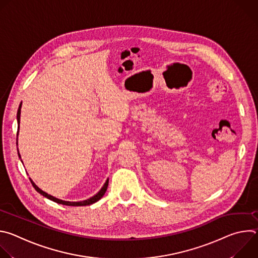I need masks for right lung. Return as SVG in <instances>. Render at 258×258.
<instances>
[{
  "label": "right lung",
  "instance_id": "right-lung-1",
  "mask_svg": "<svg viewBox=\"0 0 258 258\" xmlns=\"http://www.w3.org/2000/svg\"><path fill=\"white\" fill-rule=\"evenodd\" d=\"M20 110H21V104L19 105V108H18V111H17V122H18V130H19V120H20ZM17 137H18V132H17ZM16 144H17V138H16ZM18 155H19V157H20V154H19V152H18ZM30 179V178H29ZM30 181H31V185L33 186V188L35 189V191L36 192H39L41 195H43V196H45L46 198H48V199H50V200H52V201H54V202H56V203H59V204H63V205H68V206H86V205H90V204H93V203H95V202H97L98 200H100L103 196H104V194H105V192H106V190H107V188H108V179L106 180V182L104 183V186H103V188L100 190V192H98V194H96L94 197H92V198H90V199H88V200H85V201H81V202H69V201H63V200H60V199H57V198H55V197H53V196H51V195H49V194H47L46 192H44V191H42L38 186L35 185V183L30 179Z\"/></svg>",
  "mask_w": 258,
  "mask_h": 258
}]
</instances>
